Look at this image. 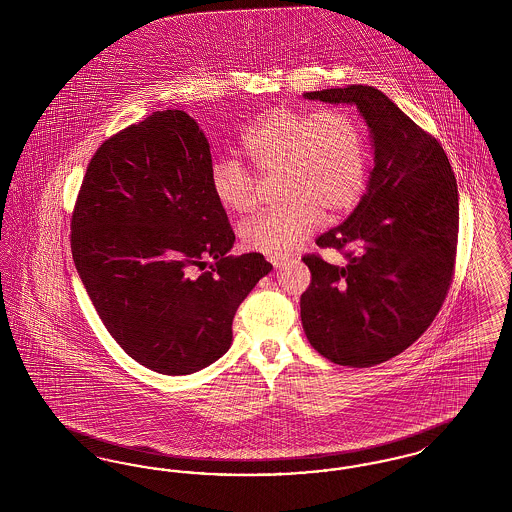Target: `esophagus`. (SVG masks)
Here are the masks:
<instances>
[{
    "mask_svg": "<svg viewBox=\"0 0 512 512\" xmlns=\"http://www.w3.org/2000/svg\"><path fill=\"white\" fill-rule=\"evenodd\" d=\"M268 261L272 263V267L276 268V270H280V268L286 265V259H284V257H268Z\"/></svg>",
    "mask_w": 512,
    "mask_h": 512,
    "instance_id": "esophagus-1",
    "label": "esophagus"
}]
</instances>
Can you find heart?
I'll use <instances>...</instances> for the list:
<instances>
[{
    "instance_id": "1",
    "label": "heart",
    "mask_w": 512,
    "mask_h": 512,
    "mask_svg": "<svg viewBox=\"0 0 512 512\" xmlns=\"http://www.w3.org/2000/svg\"><path fill=\"white\" fill-rule=\"evenodd\" d=\"M240 149L261 178L278 174V195L288 199L240 228L242 244L251 251L288 255L315 232L324 211L330 217L345 213L365 188V134L345 109H270L240 134ZM209 186L236 215L257 205L259 180L238 159H219Z\"/></svg>"
}]
</instances>
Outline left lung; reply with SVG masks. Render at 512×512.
<instances>
[{"label": "left lung", "mask_w": 512, "mask_h": 512, "mask_svg": "<svg viewBox=\"0 0 512 512\" xmlns=\"http://www.w3.org/2000/svg\"><path fill=\"white\" fill-rule=\"evenodd\" d=\"M303 98L355 105L374 151L359 205L317 240L347 247V263L303 257L313 276L301 295L303 330L336 365H380L413 345L443 305L457 255V180L438 140L380 90L353 84Z\"/></svg>", "instance_id": "obj_1"}]
</instances>
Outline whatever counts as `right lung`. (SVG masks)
<instances>
[{
	"label": "right lung",
	"mask_w": 512,
	"mask_h": 512,
	"mask_svg": "<svg viewBox=\"0 0 512 512\" xmlns=\"http://www.w3.org/2000/svg\"><path fill=\"white\" fill-rule=\"evenodd\" d=\"M211 167L199 124L155 111L101 144L71 220L74 267L107 332L167 376L219 361L240 303L272 270L261 253L228 255L236 236Z\"/></svg>",
	"instance_id": "add662e5"
}]
</instances>
